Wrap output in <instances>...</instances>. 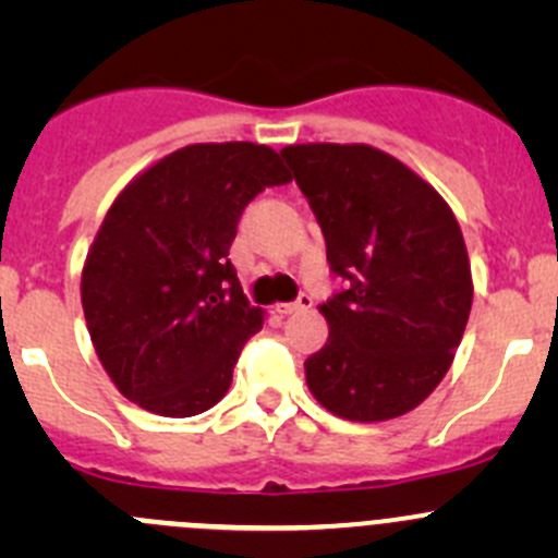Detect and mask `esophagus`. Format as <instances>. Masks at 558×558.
<instances>
[{
  "label": "esophagus",
  "instance_id": "34e87169",
  "mask_svg": "<svg viewBox=\"0 0 558 558\" xmlns=\"http://www.w3.org/2000/svg\"><path fill=\"white\" fill-rule=\"evenodd\" d=\"M311 307H313V296L311 294H300V300H296V302H278L272 311L280 313V315H291V313H300V311H311Z\"/></svg>",
  "mask_w": 558,
  "mask_h": 558
}]
</instances>
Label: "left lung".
Wrapping results in <instances>:
<instances>
[{"label": "left lung", "instance_id": "8db88e82", "mask_svg": "<svg viewBox=\"0 0 558 558\" xmlns=\"http://www.w3.org/2000/svg\"><path fill=\"white\" fill-rule=\"evenodd\" d=\"M311 202L331 272L329 340L305 362L313 397L345 421H388L446 378L472 307V272L448 202L373 145L280 150Z\"/></svg>", "mask_w": 558, "mask_h": 558}]
</instances>
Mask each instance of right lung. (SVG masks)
<instances>
[{
	"instance_id": "add662e5",
	"label": "right lung",
	"mask_w": 558,
	"mask_h": 558,
	"mask_svg": "<svg viewBox=\"0 0 558 558\" xmlns=\"http://www.w3.org/2000/svg\"><path fill=\"white\" fill-rule=\"evenodd\" d=\"M289 180L267 145L199 143L116 196L83 264L81 300L99 362L129 402L167 418L221 402L264 324L229 247L247 202Z\"/></svg>"
}]
</instances>
